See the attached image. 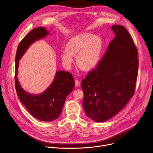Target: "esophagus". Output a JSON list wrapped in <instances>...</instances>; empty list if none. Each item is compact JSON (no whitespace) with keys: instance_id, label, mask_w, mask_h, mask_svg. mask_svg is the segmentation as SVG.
<instances>
[{"instance_id":"esophagus-1","label":"esophagus","mask_w":153,"mask_h":153,"mask_svg":"<svg viewBox=\"0 0 153 153\" xmlns=\"http://www.w3.org/2000/svg\"><path fill=\"white\" fill-rule=\"evenodd\" d=\"M80 82L78 80H75V86L76 87H78V86H80Z\"/></svg>"}]
</instances>
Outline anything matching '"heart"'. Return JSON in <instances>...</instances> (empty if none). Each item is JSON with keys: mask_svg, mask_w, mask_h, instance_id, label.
Here are the masks:
<instances>
[{"mask_svg": "<svg viewBox=\"0 0 153 153\" xmlns=\"http://www.w3.org/2000/svg\"><path fill=\"white\" fill-rule=\"evenodd\" d=\"M103 49V41L100 37L85 33L72 38L63 51L61 59L64 65L70 67L76 56V64L83 71H88L98 64Z\"/></svg>", "mask_w": 153, "mask_h": 153, "instance_id": "b5f03b06", "label": "heart"}]
</instances>
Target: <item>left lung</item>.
I'll use <instances>...</instances> for the list:
<instances>
[{"label": "left lung", "mask_w": 153, "mask_h": 153, "mask_svg": "<svg viewBox=\"0 0 153 153\" xmlns=\"http://www.w3.org/2000/svg\"><path fill=\"white\" fill-rule=\"evenodd\" d=\"M115 36L102 58L81 82L86 115L101 123L121 111L133 96L138 73V52L123 26H112Z\"/></svg>", "instance_id": "left-lung-1"}]
</instances>
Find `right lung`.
Returning a JSON list of instances; mask_svg holds the SVG:
<instances>
[{"label":"right lung","mask_w":153,"mask_h":153,"mask_svg":"<svg viewBox=\"0 0 153 153\" xmlns=\"http://www.w3.org/2000/svg\"><path fill=\"white\" fill-rule=\"evenodd\" d=\"M48 33L45 27H36L20 41L16 55L15 85L17 95L28 112L38 120L49 122L60 116L67 96L74 89V80L72 74L67 71H57L52 85L39 95L30 94L23 90L17 78L20 59L31 44L44 38Z\"/></svg>","instance_id":"right-lung-1"}]
</instances>
